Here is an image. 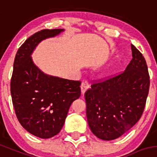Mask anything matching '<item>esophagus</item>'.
<instances>
[{
  "label": "esophagus",
  "instance_id": "1",
  "mask_svg": "<svg viewBox=\"0 0 157 157\" xmlns=\"http://www.w3.org/2000/svg\"><path fill=\"white\" fill-rule=\"evenodd\" d=\"M90 87V84H89V82L87 80H83L82 82L81 85V90L82 93H84L86 92V90Z\"/></svg>",
  "mask_w": 157,
  "mask_h": 157
}]
</instances>
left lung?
<instances>
[{
	"label": "left lung",
	"instance_id": "8db88e82",
	"mask_svg": "<svg viewBox=\"0 0 157 157\" xmlns=\"http://www.w3.org/2000/svg\"><path fill=\"white\" fill-rule=\"evenodd\" d=\"M132 58L125 70L95 80L85 93L90 130L103 140L120 137L139 121L146 107L149 75L144 57L131 44Z\"/></svg>",
	"mask_w": 157,
	"mask_h": 157
}]
</instances>
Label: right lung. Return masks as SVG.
<instances>
[{"label":"right lung","mask_w":157,"mask_h":157,"mask_svg":"<svg viewBox=\"0 0 157 157\" xmlns=\"http://www.w3.org/2000/svg\"><path fill=\"white\" fill-rule=\"evenodd\" d=\"M62 31L43 29L29 37L18 48L13 66L11 94L16 117L25 130L41 139L58 134L71 103L81 95V82L44 74L30 56L41 40Z\"/></svg>","instance_id":"obj_1"}]
</instances>
